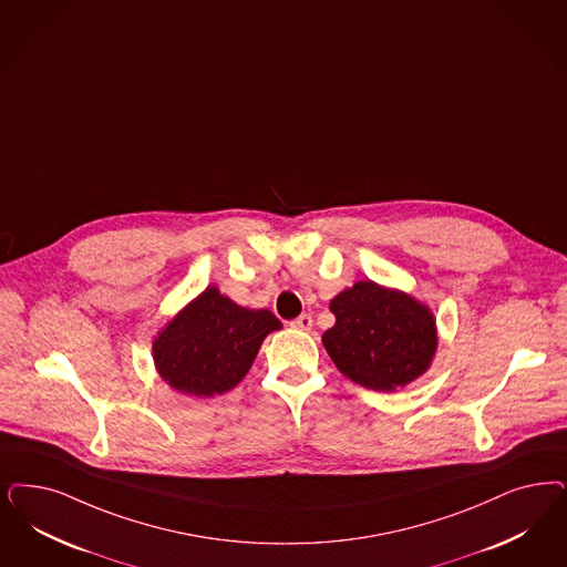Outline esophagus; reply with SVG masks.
<instances>
[{
    "instance_id": "obj_1",
    "label": "esophagus",
    "mask_w": 567,
    "mask_h": 567,
    "mask_svg": "<svg viewBox=\"0 0 567 567\" xmlns=\"http://www.w3.org/2000/svg\"><path fill=\"white\" fill-rule=\"evenodd\" d=\"M313 320L310 313H301L299 318H295L293 322H291V327L297 329V331H310L312 329Z\"/></svg>"
}]
</instances>
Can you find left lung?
I'll return each mask as SVG.
<instances>
[{"label": "left lung", "instance_id": "obj_1", "mask_svg": "<svg viewBox=\"0 0 567 567\" xmlns=\"http://www.w3.org/2000/svg\"><path fill=\"white\" fill-rule=\"evenodd\" d=\"M334 327L322 346L353 383L374 391L406 388L430 371L437 352L435 316L411 293L358 280L329 303Z\"/></svg>", "mask_w": 567, "mask_h": 567}]
</instances>
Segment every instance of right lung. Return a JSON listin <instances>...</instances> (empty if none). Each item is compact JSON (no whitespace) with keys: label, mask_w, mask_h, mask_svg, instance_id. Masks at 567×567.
Wrapping results in <instances>:
<instances>
[{"label":"right lung","mask_w":567,"mask_h":567,"mask_svg":"<svg viewBox=\"0 0 567 567\" xmlns=\"http://www.w3.org/2000/svg\"><path fill=\"white\" fill-rule=\"evenodd\" d=\"M280 329L270 310L243 308L212 285L156 332L155 369L179 393L221 395L245 379L264 339Z\"/></svg>","instance_id":"right-lung-1"}]
</instances>
